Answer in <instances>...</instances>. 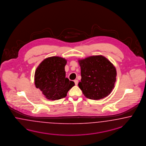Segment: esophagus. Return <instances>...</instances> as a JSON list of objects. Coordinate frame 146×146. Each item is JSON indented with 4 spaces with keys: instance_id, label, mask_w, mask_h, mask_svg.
<instances>
[{
    "instance_id": "esophagus-1",
    "label": "esophagus",
    "mask_w": 146,
    "mask_h": 146,
    "mask_svg": "<svg viewBox=\"0 0 146 146\" xmlns=\"http://www.w3.org/2000/svg\"><path fill=\"white\" fill-rule=\"evenodd\" d=\"M78 80H74V82H75V84H76V85H78Z\"/></svg>"
}]
</instances>
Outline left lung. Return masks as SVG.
I'll list each match as a JSON object with an SVG mask.
<instances>
[{"label":"left lung","mask_w":146,"mask_h":146,"mask_svg":"<svg viewBox=\"0 0 146 146\" xmlns=\"http://www.w3.org/2000/svg\"><path fill=\"white\" fill-rule=\"evenodd\" d=\"M78 61L82 76L78 86L86 98L102 99L111 93L116 80L117 73L110 61L102 55H97Z\"/></svg>","instance_id":"left-lung-1"}]
</instances>
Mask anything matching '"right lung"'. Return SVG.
I'll return each mask as SVG.
<instances>
[{"instance_id":"right-lung-1","label":"right lung","mask_w":146,"mask_h":146,"mask_svg":"<svg viewBox=\"0 0 146 146\" xmlns=\"http://www.w3.org/2000/svg\"><path fill=\"white\" fill-rule=\"evenodd\" d=\"M66 59L52 56L44 59L35 73L36 88H39L46 98L58 100L64 98L75 84L66 78Z\"/></svg>"}]
</instances>
